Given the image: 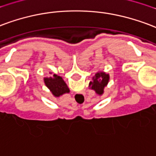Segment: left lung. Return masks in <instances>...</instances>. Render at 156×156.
<instances>
[{"label":"left lung","instance_id":"left-lung-1","mask_svg":"<svg viewBox=\"0 0 156 156\" xmlns=\"http://www.w3.org/2000/svg\"><path fill=\"white\" fill-rule=\"evenodd\" d=\"M110 77L104 72L97 73L93 78V81L89 83L90 88H92L98 95H102L104 93V87L109 82Z\"/></svg>","mask_w":156,"mask_h":156}]
</instances>
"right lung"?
<instances>
[{
    "label": "right lung",
    "mask_w": 156,
    "mask_h": 156,
    "mask_svg": "<svg viewBox=\"0 0 156 156\" xmlns=\"http://www.w3.org/2000/svg\"><path fill=\"white\" fill-rule=\"evenodd\" d=\"M44 82L46 87H48L52 94L55 97H59L64 93H69V88L63 81V78L56 74L53 75V77L44 78Z\"/></svg>",
    "instance_id": "right-lung-1"
}]
</instances>
